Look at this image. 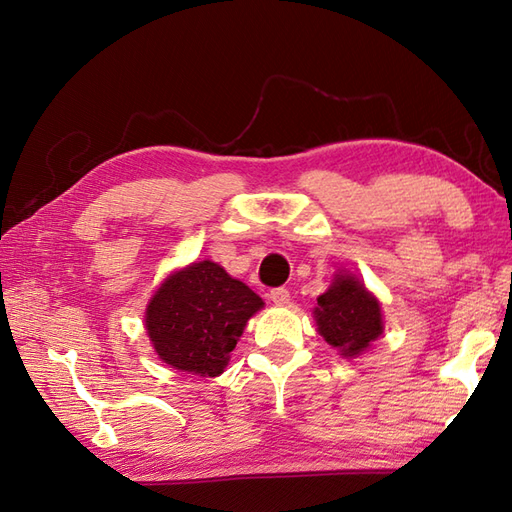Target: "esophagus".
Wrapping results in <instances>:
<instances>
[{
    "instance_id": "obj_1",
    "label": "esophagus",
    "mask_w": 512,
    "mask_h": 512,
    "mask_svg": "<svg viewBox=\"0 0 512 512\" xmlns=\"http://www.w3.org/2000/svg\"><path fill=\"white\" fill-rule=\"evenodd\" d=\"M269 299L273 301V303H277V305H284V303H288L290 301V292H288V288H273L271 292H269Z\"/></svg>"
}]
</instances>
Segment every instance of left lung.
<instances>
[{"mask_svg": "<svg viewBox=\"0 0 512 512\" xmlns=\"http://www.w3.org/2000/svg\"><path fill=\"white\" fill-rule=\"evenodd\" d=\"M318 333L342 356H356L382 335V312L378 299L350 273L339 271L327 292L314 307Z\"/></svg>", "mask_w": 512, "mask_h": 512, "instance_id": "obj_1", "label": "left lung"}]
</instances>
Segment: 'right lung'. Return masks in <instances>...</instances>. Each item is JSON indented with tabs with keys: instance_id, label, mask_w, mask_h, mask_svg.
<instances>
[{
	"instance_id": "obj_1",
	"label": "right lung",
	"mask_w": 512,
	"mask_h": 512,
	"mask_svg": "<svg viewBox=\"0 0 512 512\" xmlns=\"http://www.w3.org/2000/svg\"><path fill=\"white\" fill-rule=\"evenodd\" d=\"M262 299L218 262L200 260L170 273L153 294L145 329L160 359L179 371L213 378L230 361Z\"/></svg>"
}]
</instances>
